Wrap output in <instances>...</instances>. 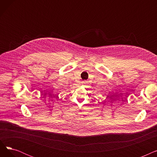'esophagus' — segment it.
Segmentation results:
<instances>
[{
  "mask_svg": "<svg viewBox=\"0 0 157 157\" xmlns=\"http://www.w3.org/2000/svg\"><path fill=\"white\" fill-rule=\"evenodd\" d=\"M83 84H86V83H87L86 81H83Z\"/></svg>",
  "mask_w": 157,
  "mask_h": 157,
  "instance_id": "esophagus-1",
  "label": "esophagus"
}]
</instances>
